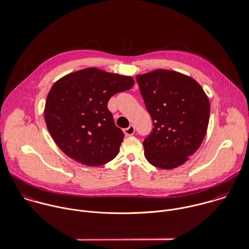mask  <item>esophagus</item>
Wrapping results in <instances>:
<instances>
[{"label": "esophagus", "instance_id": "34e87169", "mask_svg": "<svg viewBox=\"0 0 249 249\" xmlns=\"http://www.w3.org/2000/svg\"><path fill=\"white\" fill-rule=\"evenodd\" d=\"M123 131H124V134L126 136H133L134 133H135V127L133 125H130L128 128L124 129Z\"/></svg>", "mask_w": 249, "mask_h": 249}]
</instances>
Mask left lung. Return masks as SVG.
<instances>
[{
    "label": "left lung",
    "mask_w": 249,
    "mask_h": 249,
    "mask_svg": "<svg viewBox=\"0 0 249 249\" xmlns=\"http://www.w3.org/2000/svg\"><path fill=\"white\" fill-rule=\"evenodd\" d=\"M136 79L153 121V129L143 141L146 160L165 170L182 165L207 133L211 107L205 91L192 77L168 70Z\"/></svg>",
    "instance_id": "left-lung-1"
}]
</instances>
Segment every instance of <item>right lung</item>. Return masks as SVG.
<instances>
[{
    "mask_svg": "<svg viewBox=\"0 0 249 249\" xmlns=\"http://www.w3.org/2000/svg\"><path fill=\"white\" fill-rule=\"evenodd\" d=\"M134 85L130 76L87 68L65 75L51 87L45 103L47 129L70 158L97 167L118 154L124 133L107 108L108 100Z\"/></svg>",
    "mask_w": 249,
    "mask_h": 249,
    "instance_id": "add662e5",
    "label": "right lung"
}]
</instances>
